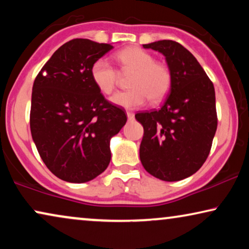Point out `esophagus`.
Listing matches in <instances>:
<instances>
[{"mask_svg": "<svg viewBox=\"0 0 249 249\" xmlns=\"http://www.w3.org/2000/svg\"><path fill=\"white\" fill-rule=\"evenodd\" d=\"M127 117H128L129 120H134V119H135V114L132 113V112H127Z\"/></svg>", "mask_w": 249, "mask_h": 249, "instance_id": "34e87169", "label": "esophagus"}]
</instances>
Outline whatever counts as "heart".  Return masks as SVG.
<instances>
[{"instance_id":"heart-1","label":"heart","mask_w":249,"mask_h":249,"mask_svg":"<svg viewBox=\"0 0 249 249\" xmlns=\"http://www.w3.org/2000/svg\"><path fill=\"white\" fill-rule=\"evenodd\" d=\"M115 57L122 72H132L129 80L131 89L115 94L112 97L115 105L135 108L148 100L152 103L164 100L172 84L171 71L166 64L154 61L151 54L136 46L119 51ZM90 77L104 95L113 93L119 83V72L107 59H98L91 64Z\"/></svg>"}]
</instances>
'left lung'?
I'll use <instances>...</instances> for the list:
<instances>
[{
  "mask_svg": "<svg viewBox=\"0 0 249 249\" xmlns=\"http://www.w3.org/2000/svg\"><path fill=\"white\" fill-rule=\"evenodd\" d=\"M165 56L171 89L160 110L135 115L144 127L139 148L146 171L178 181L198 171L210 154L217 127L215 91L196 57L175 40L144 44Z\"/></svg>",
  "mask_w": 249,
  "mask_h": 249,
  "instance_id": "obj_1",
  "label": "left lung"
}]
</instances>
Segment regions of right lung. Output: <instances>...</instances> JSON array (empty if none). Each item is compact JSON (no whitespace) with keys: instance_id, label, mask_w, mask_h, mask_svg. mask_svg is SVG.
I'll use <instances>...</instances> for the list:
<instances>
[{"instance_id":"right-lung-1","label":"right lung","mask_w":249,"mask_h":249,"mask_svg":"<svg viewBox=\"0 0 249 249\" xmlns=\"http://www.w3.org/2000/svg\"><path fill=\"white\" fill-rule=\"evenodd\" d=\"M111 44L74 38L59 47L35 78L30 131L47 169L68 182H86L107 168L110 139L127 122L90 77Z\"/></svg>"}]
</instances>
